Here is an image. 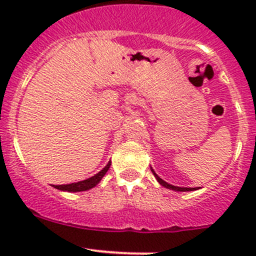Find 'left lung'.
<instances>
[{
    "mask_svg": "<svg viewBox=\"0 0 256 256\" xmlns=\"http://www.w3.org/2000/svg\"><path fill=\"white\" fill-rule=\"evenodd\" d=\"M151 171H152V174H154V176L156 177V180H158V183H160V184H162V186H164V187H166V188H170V190H178V192H186V190H196V188H183V187H176V186L168 184V183H167V182H164V180H162V178H160L158 176H157V174H154V170H151Z\"/></svg>",
    "mask_w": 256,
    "mask_h": 256,
    "instance_id": "8db88e82",
    "label": "left lung"
}]
</instances>
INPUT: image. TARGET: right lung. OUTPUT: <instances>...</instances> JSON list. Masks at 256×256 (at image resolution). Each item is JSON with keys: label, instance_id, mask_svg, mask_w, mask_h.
<instances>
[{"label": "right lung", "instance_id": "add662e5", "mask_svg": "<svg viewBox=\"0 0 256 256\" xmlns=\"http://www.w3.org/2000/svg\"><path fill=\"white\" fill-rule=\"evenodd\" d=\"M110 164H112V162H109V164H108L106 166L99 172V174H95V176H92V178H88V180H80V182H76V183H72V184H59V186H56V188L60 190H66V192H82V190H90V188L95 187V186L102 180V178L105 176L108 170L110 168Z\"/></svg>", "mask_w": 256, "mask_h": 256}]
</instances>
